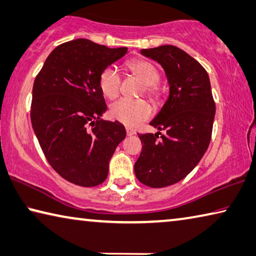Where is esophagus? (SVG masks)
Instances as JSON below:
<instances>
[{"label": "esophagus", "mask_w": 256, "mask_h": 256, "mask_svg": "<svg viewBox=\"0 0 256 256\" xmlns=\"http://www.w3.org/2000/svg\"><path fill=\"white\" fill-rule=\"evenodd\" d=\"M126 133H128V136H134L136 132V130H133L131 128H126Z\"/></svg>", "instance_id": "obj_1"}]
</instances>
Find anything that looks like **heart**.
Returning <instances> with one entry per match:
<instances>
[{"mask_svg":"<svg viewBox=\"0 0 256 256\" xmlns=\"http://www.w3.org/2000/svg\"><path fill=\"white\" fill-rule=\"evenodd\" d=\"M130 70L144 84V91L150 98L158 94L156 83L160 80V72L152 62L147 60H136L130 62ZM100 88L104 96L109 99H115L120 94L122 76L115 66L104 68L100 75ZM152 115V109L144 100L120 99L114 102L110 107L112 118L123 123L128 126H136L141 122L148 120Z\"/></svg>","mask_w":256,"mask_h":256,"instance_id":"heart-1","label":"heart"}]
</instances>
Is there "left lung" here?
I'll return each mask as SVG.
<instances>
[{"label": "left lung", "mask_w": 256, "mask_h": 256, "mask_svg": "<svg viewBox=\"0 0 256 256\" xmlns=\"http://www.w3.org/2000/svg\"><path fill=\"white\" fill-rule=\"evenodd\" d=\"M140 54L163 67L170 92L149 123L166 133L138 134L142 152L134 172L144 184L163 188L184 179L204 156L212 136L216 104L208 72L184 50L162 46Z\"/></svg>", "instance_id": "obj_1"}]
</instances>
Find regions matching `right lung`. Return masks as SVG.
Masks as SVG:
<instances>
[{"mask_svg":"<svg viewBox=\"0 0 256 256\" xmlns=\"http://www.w3.org/2000/svg\"><path fill=\"white\" fill-rule=\"evenodd\" d=\"M78 38L56 46L36 76L30 120L44 155L64 179L82 186L106 180L109 162L126 136L107 110L100 88L104 68L128 54Z\"/></svg>","mask_w":256,"mask_h":256,"instance_id":"1","label":"right lung"}]
</instances>
